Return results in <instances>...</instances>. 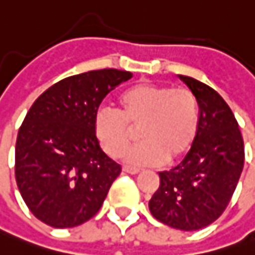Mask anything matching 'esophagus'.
<instances>
[{
  "instance_id": "esophagus-1",
  "label": "esophagus",
  "mask_w": 255,
  "mask_h": 255,
  "mask_svg": "<svg viewBox=\"0 0 255 255\" xmlns=\"http://www.w3.org/2000/svg\"><path fill=\"white\" fill-rule=\"evenodd\" d=\"M123 171H126V173H129V174H137L140 170H139V169H136V167L125 166V167H123Z\"/></svg>"
}]
</instances>
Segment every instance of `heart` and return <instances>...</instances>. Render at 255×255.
Segmentation results:
<instances>
[{
  "label": "heart",
  "instance_id": "obj_1",
  "mask_svg": "<svg viewBox=\"0 0 255 255\" xmlns=\"http://www.w3.org/2000/svg\"><path fill=\"white\" fill-rule=\"evenodd\" d=\"M119 113L102 109L95 133L109 156H119L133 139L142 140L125 153L126 163L159 166L176 162L190 150L199 129V105L186 88L144 82L119 96Z\"/></svg>",
  "mask_w": 255,
  "mask_h": 255
}]
</instances>
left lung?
<instances>
[{
  "label": "left lung",
  "instance_id": "left-lung-1",
  "mask_svg": "<svg viewBox=\"0 0 255 255\" xmlns=\"http://www.w3.org/2000/svg\"><path fill=\"white\" fill-rule=\"evenodd\" d=\"M199 103V129L186 157L160 171V186L149 201L156 220L183 231L216 221L240 180L244 142L239 123L226 101L207 85L179 75Z\"/></svg>",
  "mask_w": 255,
  "mask_h": 255
}]
</instances>
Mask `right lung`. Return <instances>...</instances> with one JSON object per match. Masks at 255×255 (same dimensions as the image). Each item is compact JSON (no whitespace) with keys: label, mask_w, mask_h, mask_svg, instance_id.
<instances>
[{"label":"right lung","mask_w":255,"mask_h":255,"mask_svg":"<svg viewBox=\"0 0 255 255\" xmlns=\"http://www.w3.org/2000/svg\"><path fill=\"white\" fill-rule=\"evenodd\" d=\"M128 71L99 69L48 88L31 106L15 144V179L25 204L55 229L92 219L122 167L103 152L95 118L103 98L129 81Z\"/></svg>","instance_id":"add662e5"}]
</instances>
